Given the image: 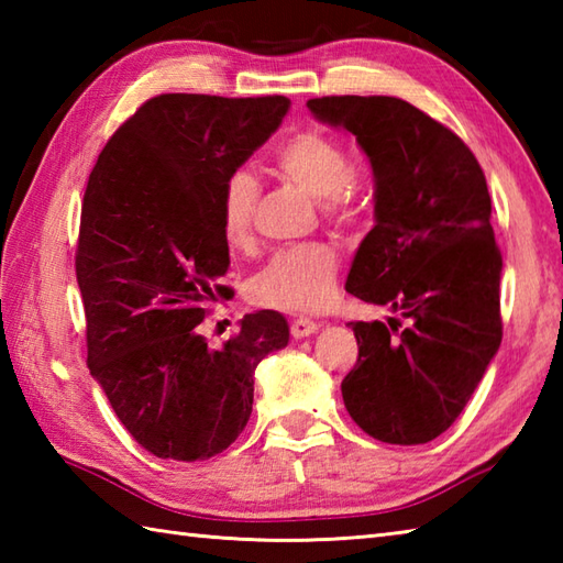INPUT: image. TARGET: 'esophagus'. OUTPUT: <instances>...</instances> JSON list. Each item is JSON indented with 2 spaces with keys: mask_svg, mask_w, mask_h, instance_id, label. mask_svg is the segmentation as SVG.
Instances as JSON below:
<instances>
[{
  "mask_svg": "<svg viewBox=\"0 0 563 563\" xmlns=\"http://www.w3.org/2000/svg\"><path fill=\"white\" fill-rule=\"evenodd\" d=\"M317 329H319L317 321L307 319V317L295 319L292 324H290V333H292V339H305V336H312V333H314Z\"/></svg>",
  "mask_w": 563,
  "mask_h": 563,
  "instance_id": "1",
  "label": "esophagus"
}]
</instances>
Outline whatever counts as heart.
<instances>
[{"label": "heart", "mask_w": 563, "mask_h": 563, "mask_svg": "<svg viewBox=\"0 0 563 563\" xmlns=\"http://www.w3.org/2000/svg\"><path fill=\"white\" fill-rule=\"evenodd\" d=\"M273 169L285 181L321 198V212L331 222H351L365 206L363 181L349 150L319 128H300L285 137L273 152ZM258 198L261 184L249 169L227 174L220 190V230L227 246L249 249L254 242ZM339 266V254L329 244L283 249L251 283V297L256 305L280 312H321L336 292Z\"/></svg>", "instance_id": "obj_1"}]
</instances>
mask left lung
Masks as SVG:
<instances>
[{"label":"left lung","mask_w":563,"mask_h":563,"mask_svg":"<svg viewBox=\"0 0 563 563\" xmlns=\"http://www.w3.org/2000/svg\"><path fill=\"white\" fill-rule=\"evenodd\" d=\"M355 135L375 174V227L345 290L406 319L351 321L357 363L343 401L367 435L421 445L457 421L504 339L492 196L474 152L397 97L307 101Z\"/></svg>","instance_id":"1"}]
</instances>
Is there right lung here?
I'll return each mask as SVG.
<instances>
[{
  "label": "right lung",
  "instance_id": "obj_1",
  "mask_svg": "<svg viewBox=\"0 0 563 563\" xmlns=\"http://www.w3.org/2000/svg\"><path fill=\"white\" fill-rule=\"evenodd\" d=\"M285 97L159 93L106 142L89 174L77 239L87 365L118 421L154 457L227 450L254 404V373L288 345L283 314H246L222 349L200 321L232 288L220 190L275 133Z\"/></svg>",
  "mask_w": 563,
  "mask_h": 563
}]
</instances>
